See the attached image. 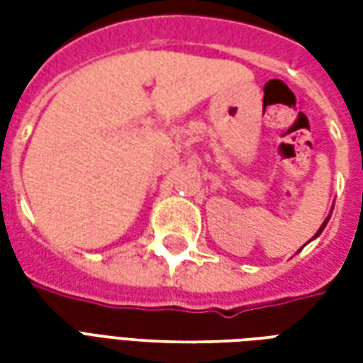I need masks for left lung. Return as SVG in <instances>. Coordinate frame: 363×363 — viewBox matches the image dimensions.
Wrapping results in <instances>:
<instances>
[{"mask_svg":"<svg viewBox=\"0 0 363 363\" xmlns=\"http://www.w3.org/2000/svg\"><path fill=\"white\" fill-rule=\"evenodd\" d=\"M333 208H335V204H333ZM330 212H333V210H330ZM328 220H330V213H328V216H327V220L323 221V225H320V228H319V231H317V233H315V235H313V239H315V237H319L320 233H323V229L327 228ZM313 239H309V241H313ZM309 241H307V243H309ZM303 247H305V245H303Z\"/></svg>","mask_w":363,"mask_h":363,"instance_id":"1","label":"left lung"}]
</instances>
